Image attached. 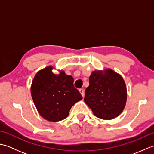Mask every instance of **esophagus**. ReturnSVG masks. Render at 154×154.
<instances>
[{
  "instance_id": "esophagus-1",
  "label": "esophagus",
  "mask_w": 154,
  "mask_h": 154,
  "mask_svg": "<svg viewBox=\"0 0 154 154\" xmlns=\"http://www.w3.org/2000/svg\"><path fill=\"white\" fill-rule=\"evenodd\" d=\"M79 92H80V93L81 94V95L83 96V97H84V94H85V93H84V90L83 89H80L79 90Z\"/></svg>"
}]
</instances>
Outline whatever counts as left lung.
<instances>
[{
    "instance_id": "1",
    "label": "left lung",
    "mask_w": 154,
    "mask_h": 154,
    "mask_svg": "<svg viewBox=\"0 0 154 154\" xmlns=\"http://www.w3.org/2000/svg\"><path fill=\"white\" fill-rule=\"evenodd\" d=\"M126 99V84L120 75L110 69L92 72L84 100L97 117L104 120L117 117L125 107Z\"/></svg>"
}]
</instances>
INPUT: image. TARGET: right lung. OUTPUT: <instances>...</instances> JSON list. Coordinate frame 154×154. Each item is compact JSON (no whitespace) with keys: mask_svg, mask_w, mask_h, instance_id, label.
<instances>
[{"mask_svg":"<svg viewBox=\"0 0 154 154\" xmlns=\"http://www.w3.org/2000/svg\"><path fill=\"white\" fill-rule=\"evenodd\" d=\"M48 66L35 75L31 86L32 99L39 114L48 121L57 122L67 118L72 106L83 99L73 85V78L60 71L52 72Z\"/></svg>","mask_w":154,"mask_h":154,"instance_id":"add662e5","label":"right lung"}]
</instances>
